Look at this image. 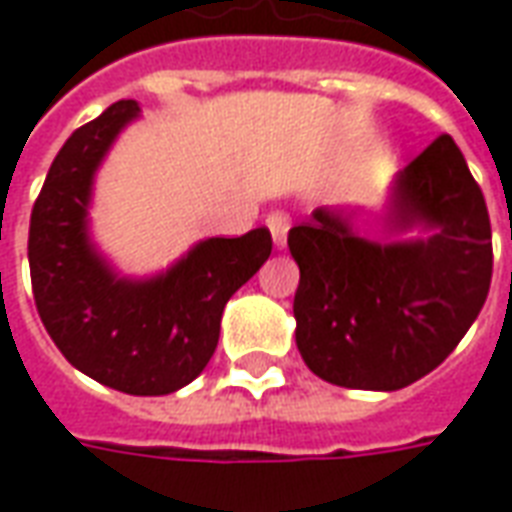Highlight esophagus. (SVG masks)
<instances>
[{"label":"esophagus","mask_w":512,"mask_h":512,"mask_svg":"<svg viewBox=\"0 0 512 512\" xmlns=\"http://www.w3.org/2000/svg\"><path fill=\"white\" fill-rule=\"evenodd\" d=\"M289 217L284 212H273V215L267 217V228H270V234H273L275 248H284L286 245V234H289Z\"/></svg>","instance_id":"esophagus-1"}]
</instances>
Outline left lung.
<instances>
[{
	"instance_id": "obj_1",
	"label": "left lung",
	"mask_w": 512,
	"mask_h": 512,
	"mask_svg": "<svg viewBox=\"0 0 512 512\" xmlns=\"http://www.w3.org/2000/svg\"><path fill=\"white\" fill-rule=\"evenodd\" d=\"M413 227L419 238L393 239ZM289 250L297 350L344 389L397 391L433 372L477 320L494 273L488 206L449 134L394 176L383 212L320 206L289 231Z\"/></svg>"
}]
</instances>
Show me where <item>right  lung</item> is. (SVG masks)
<instances>
[{
  "label": "right lung",
  "instance_id": "1",
  "mask_svg": "<svg viewBox=\"0 0 512 512\" xmlns=\"http://www.w3.org/2000/svg\"><path fill=\"white\" fill-rule=\"evenodd\" d=\"M134 118L137 101H115L65 140L32 206L27 250L35 306L68 364L123 394L159 397L204 372L228 297L270 259L273 237H212L165 273H118L90 239V201L96 170Z\"/></svg>",
  "mask_w": 512,
  "mask_h": 512
}]
</instances>
